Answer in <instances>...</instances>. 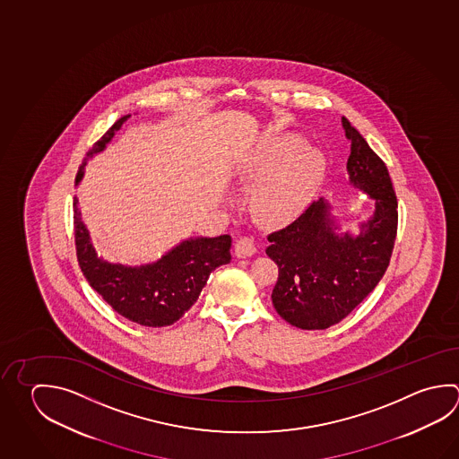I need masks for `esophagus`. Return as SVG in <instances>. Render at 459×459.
<instances>
[{
	"mask_svg": "<svg viewBox=\"0 0 459 459\" xmlns=\"http://www.w3.org/2000/svg\"><path fill=\"white\" fill-rule=\"evenodd\" d=\"M255 242L249 236H242L239 238L236 244H234V254L236 257H250L255 254Z\"/></svg>",
	"mask_w": 459,
	"mask_h": 459,
	"instance_id": "esophagus-1",
	"label": "esophagus"
}]
</instances>
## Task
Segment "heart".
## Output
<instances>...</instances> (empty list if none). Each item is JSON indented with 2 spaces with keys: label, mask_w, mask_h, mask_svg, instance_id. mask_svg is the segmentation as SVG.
I'll use <instances>...</instances> for the list:
<instances>
[{
  "label": "heart",
  "mask_w": 459,
  "mask_h": 459,
  "mask_svg": "<svg viewBox=\"0 0 459 459\" xmlns=\"http://www.w3.org/2000/svg\"><path fill=\"white\" fill-rule=\"evenodd\" d=\"M306 142L298 135H283L264 142L249 152L239 165L246 183L260 179L254 191V207L270 221H286L307 205L324 159L316 151H304Z\"/></svg>",
  "instance_id": "obj_1"
}]
</instances>
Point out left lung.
Wrapping results in <instances>:
<instances>
[{
	"instance_id": "obj_1",
	"label": "left lung",
	"mask_w": 459,
	"mask_h": 459,
	"mask_svg": "<svg viewBox=\"0 0 459 459\" xmlns=\"http://www.w3.org/2000/svg\"><path fill=\"white\" fill-rule=\"evenodd\" d=\"M351 142L348 173L354 187L376 200V212L351 238L334 233L325 200H314L292 223L267 236L278 265L272 302L280 317L302 330H325L350 316L374 291L392 259L398 200L384 160L342 117Z\"/></svg>"
}]
</instances>
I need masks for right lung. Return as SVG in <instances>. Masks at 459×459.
I'll list each match as a JSON object with an SVG mask.
<instances>
[{"instance_id": "1", "label": "right lung", "mask_w": 459, "mask_h": 459, "mask_svg": "<svg viewBox=\"0 0 459 459\" xmlns=\"http://www.w3.org/2000/svg\"><path fill=\"white\" fill-rule=\"evenodd\" d=\"M129 115L119 117L87 152L75 184L82 179L87 160L103 151ZM74 212L75 254L85 280L119 316L143 326H168L183 317L199 299L210 273L231 260V236L195 238L184 241L159 262L142 267H125L99 259L81 221L77 199Z\"/></svg>"}]
</instances>
